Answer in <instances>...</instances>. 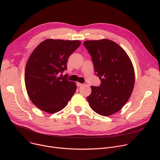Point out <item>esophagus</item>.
Segmentation results:
<instances>
[{"mask_svg":"<svg viewBox=\"0 0 160 160\" xmlns=\"http://www.w3.org/2000/svg\"><path fill=\"white\" fill-rule=\"evenodd\" d=\"M83 85V83H79V82H77V87H80Z\"/></svg>","mask_w":160,"mask_h":160,"instance_id":"34e87169","label":"esophagus"}]
</instances>
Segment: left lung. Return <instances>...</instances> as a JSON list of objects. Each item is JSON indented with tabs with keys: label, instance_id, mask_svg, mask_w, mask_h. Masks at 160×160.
I'll return each instance as SVG.
<instances>
[{
	"label": "left lung",
	"instance_id": "8db88e82",
	"mask_svg": "<svg viewBox=\"0 0 160 160\" xmlns=\"http://www.w3.org/2000/svg\"><path fill=\"white\" fill-rule=\"evenodd\" d=\"M83 45L101 81L99 87L91 86L87 101L96 113L110 116L120 111L132 94L135 83L132 62L124 49L112 40H86Z\"/></svg>",
	"mask_w": 160,
	"mask_h": 160
}]
</instances>
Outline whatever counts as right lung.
<instances>
[{"label": "right lung", "instance_id": "1", "mask_svg": "<svg viewBox=\"0 0 160 160\" xmlns=\"http://www.w3.org/2000/svg\"><path fill=\"white\" fill-rule=\"evenodd\" d=\"M80 44L79 40L47 39L31 54L25 68V86L30 100L40 110L57 112L74 95L76 83L59 74L66 69L68 58Z\"/></svg>", "mask_w": 160, "mask_h": 160}]
</instances>
